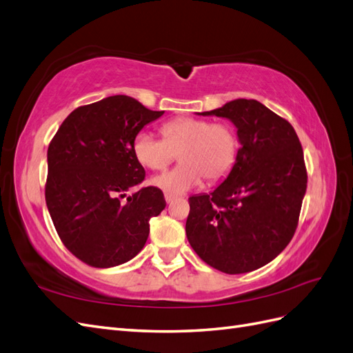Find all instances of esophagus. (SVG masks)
<instances>
[{
  "instance_id": "esophagus-1",
  "label": "esophagus",
  "mask_w": 353,
  "mask_h": 353,
  "mask_svg": "<svg viewBox=\"0 0 353 353\" xmlns=\"http://www.w3.org/2000/svg\"><path fill=\"white\" fill-rule=\"evenodd\" d=\"M165 200H166V203H170V201H174V200H175V196H174V194H168V193H165Z\"/></svg>"
}]
</instances>
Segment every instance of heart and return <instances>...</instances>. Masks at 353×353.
<instances>
[{"instance_id": "1", "label": "heart", "mask_w": 353, "mask_h": 353, "mask_svg": "<svg viewBox=\"0 0 353 353\" xmlns=\"http://www.w3.org/2000/svg\"><path fill=\"white\" fill-rule=\"evenodd\" d=\"M163 138L140 131L134 138V154L143 166L165 169L179 153L181 165L152 179V184L168 194H184L199 187L206 176L209 183L227 178L237 162L240 138L231 123L197 117H176L162 126Z\"/></svg>"}]
</instances>
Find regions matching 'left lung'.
I'll return each mask as SVG.
<instances>
[{
    "instance_id": "8db88e82",
    "label": "left lung",
    "mask_w": 353,
    "mask_h": 353,
    "mask_svg": "<svg viewBox=\"0 0 353 353\" xmlns=\"http://www.w3.org/2000/svg\"><path fill=\"white\" fill-rule=\"evenodd\" d=\"M201 114L230 119L241 147L215 191L188 199L187 239L212 268L250 272L294 236L307 184L302 144L290 122L256 100L239 99Z\"/></svg>"
}]
</instances>
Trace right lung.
<instances>
[{"label": "right lung", "mask_w": 353, "mask_h": 353, "mask_svg": "<svg viewBox=\"0 0 353 353\" xmlns=\"http://www.w3.org/2000/svg\"><path fill=\"white\" fill-rule=\"evenodd\" d=\"M163 112L128 95L79 105L48 145L46 201L66 249L94 268H110L140 253L150 219L166 206L157 187L140 185L145 170L134 154V138Z\"/></svg>", "instance_id": "obj_1"}]
</instances>
